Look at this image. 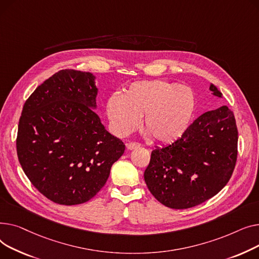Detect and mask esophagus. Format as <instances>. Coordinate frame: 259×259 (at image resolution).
<instances>
[{
  "mask_svg": "<svg viewBox=\"0 0 259 259\" xmlns=\"http://www.w3.org/2000/svg\"><path fill=\"white\" fill-rule=\"evenodd\" d=\"M141 146V144L139 143H136V142H130V143H126V148L128 150H132V149H135V148H139Z\"/></svg>",
  "mask_w": 259,
  "mask_h": 259,
  "instance_id": "1",
  "label": "esophagus"
}]
</instances>
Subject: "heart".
Listing matches in <instances>:
<instances>
[{"label":"heart","mask_w":259,"mask_h":259,"mask_svg":"<svg viewBox=\"0 0 259 259\" xmlns=\"http://www.w3.org/2000/svg\"><path fill=\"white\" fill-rule=\"evenodd\" d=\"M195 110L193 91L185 84L163 80L131 83L120 97L113 95L105 111L114 132L125 136L139 124L155 143L169 144L187 131Z\"/></svg>","instance_id":"b5f03b06"}]
</instances>
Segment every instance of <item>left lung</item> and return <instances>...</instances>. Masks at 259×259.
<instances>
[{
	"label": "left lung",
	"instance_id": "left-lung-1",
	"mask_svg": "<svg viewBox=\"0 0 259 259\" xmlns=\"http://www.w3.org/2000/svg\"><path fill=\"white\" fill-rule=\"evenodd\" d=\"M212 95L222 97L213 84ZM238 133L226 105L197 117L171 144L156 147L144 171L145 183L166 207L187 209L218 194L229 182L237 158Z\"/></svg>",
	"mask_w": 259,
	"mask_h": 259
}]
</instances>
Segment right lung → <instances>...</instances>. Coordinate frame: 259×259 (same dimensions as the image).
Returning <instances> with one entry per match:
<instances>
[{
    "mask_svg": "<svg viewBox=\"0 0 259 259\" xmlns=\"http://www.w3.org/2000/svg\"><path fill=\"white\" fill-rule=\"evenodd\" d=\"M95 79L90 72L58 71L35 89L20 118L22 168L40 193L60 205L95 196L125 149L95 113Z\"/></svg>",
    "mask_w": 259,
    "mask_h": 259,
    "instance_id": "add662e5",
    "label": "right lung"
}]
</instances>
